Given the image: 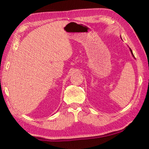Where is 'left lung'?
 Listing matches in <instances>:
<instances>
[{
    "label": "left lung",
    "mask_w": 149,
    "mask_h": 149,
    "mask_svg": "<svg viewBox=\"0 0 149 149\" xmlns=\"http://www.w3.org/2000/svg\"><path fill=\"white\" fill-rule=\"evenodd\" d=\"M130 50H131V52H132V55L133 56H134V55H133V52H132V49H130Z\"/></svg>",
    "instance_id": "1"
}]
</instances>
